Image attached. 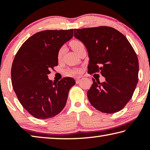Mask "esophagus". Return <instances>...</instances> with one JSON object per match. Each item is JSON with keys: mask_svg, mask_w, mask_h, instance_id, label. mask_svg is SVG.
I'll return each mask as SVG.
<instances>
[{"mask_svg": "<svg viewBox=\"0 0 150 150\" xmlns=\"http://www.w3.org/2000/svg\"><path fill=\"white\" fill-rule=\"evenodd\" d=\"M83 77L82 76H78V77H75V81H76V82L77 83H78V81H79L81 78H82Z\"/></svg>", "mask_w": 150, "mask_h": 150, "instance_id": "obj_1", "label": "esophagus"}]
</instances>
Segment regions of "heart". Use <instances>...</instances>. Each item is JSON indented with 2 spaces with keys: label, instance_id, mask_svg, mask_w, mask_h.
Returning a JSON list of instances; mask_svg holds the SVG:
<instances>
[{
  "label": "heart",
  "instance_id": "b5f03b06",
  "mask_svg": "<svg viewBox=\"0 0 150 150\" xmlns=\"http://www.w3.org/2000/svg\"><path fill=\"white\" fill-rule=\"evenodd\" d=\"M70 45L71 46L72 49L75 51V52L77 53L81 47L84 46V44H83V43L82 42L79 41V40H72L71 42L70 43ZM64 51H65V48L64 47H62L59 49V52H58V54H57V58L59 59H60L62 57L63 55V53H64ZM79 71L78 69H73V70H69L67 72L68 74H76V73H78Z\"/></svg>",
  "mask_w": 150,
  "mask_h": 150
}]
</instances>
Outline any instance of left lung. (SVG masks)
Segmentation results:
<instances>
[{"label": "left lung", "instance_id": "8db88e82", "mask_svg": "<svg viewBox=\"0 0 150 150\" xmlns=\"http://www.w3.org/2000/svg\"><path fill=\"white\" fill-rule=\"evenodd\" d=\"M74 36L87 48L88 73L100 71L105 81L93 79L87 96L93 107L104 113L122 110L131 99L138 81L139 64L126 38L111 27L75 29Z\"/></svg>", "mask_w": 150, "mask_h": 150}]
</instances>
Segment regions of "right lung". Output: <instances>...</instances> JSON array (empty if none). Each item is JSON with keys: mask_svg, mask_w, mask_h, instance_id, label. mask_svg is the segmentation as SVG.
Instances as JSON below:
<instances>
[{"mask_svg": "<svg viewBox=\"0 0 150 150\" xmlns=\"http://www.w3.org/2000/svg\"><path fill=\"white\" fill-rule=\"evenodd\" d=\"M73 36V29L35 33L22 45L14 57L12 87L20 104L35 118H52L65 107L75 81L65 77L55 83L47 75L58 65L59 49Z\"/></svg>", "mask_w": 150, "mask_h": 150, "instance_id": "right-lung-1", "label": "right lung"}]
</instances>
